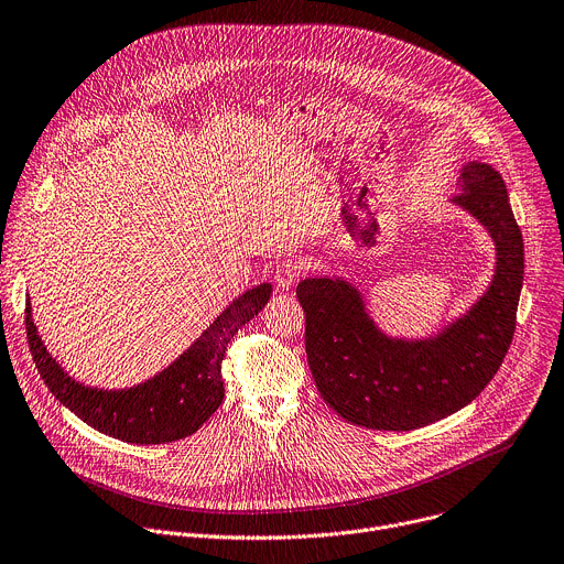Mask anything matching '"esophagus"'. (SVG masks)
I'll list each match as a JSON object with an SVG mask.
<instances>
[{
  "label": "esophagus",
  "instance_id": "obj_1",
  "mask_svg": "<svg viewBox=\"0 0 564 564\" xmlns=\"http://www.w3.org/2000/svg\"><path fill=\"white\" fill-rule=\"evenodd\" d=\"M304 273V267L302 262L297 260H282L275 269V284L282 289V291H289L297 280L300 275Z\"/></svg>",
  "mask_w": 564,
  "mask_h": 564
}]
</instances>
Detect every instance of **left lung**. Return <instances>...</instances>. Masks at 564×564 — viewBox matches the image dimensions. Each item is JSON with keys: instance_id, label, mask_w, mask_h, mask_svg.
I'll return each mask as SVG.
<instances>
[{"instance_id": "left-lung-1", "label": "left lung", "mask_w": 564, "mask_h": 564, "mask_svg": "<svg viewBox=\"0 0 564 564\" xmlns=\"http://www.w3.org/2000/svg\"><path fill=\"white\" fill-rule=\"evenodd\" d=\"M453 204L495 241V275L486 293L436 336H386L356 286L340 278H306L295 293L304 308L306 360L323 399L345 421L371 430H414L468 405L502 365L524 280V241L507 183L488 163L462 170Z\"/></svg>"}]
</instances>
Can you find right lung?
Masks as SVG:
<instances>
[{
    "label": "right lung",
    "instance_id": "1",
    "mask_svg": "<svg viewBox=\"0 0 564 564\" xmlns=\"http://www.w3.org/2000/svg\"><path fill=\"white\" fill-rule=\"evenodd\" d=\"M271 291L264 282L241 293L172 365L128 390H100L72 379L46 351L33 325L31 302H26V338L51 394L87 425L137 446L170 444L197 432L221 405L226 347L237 329L260 314Z\"/></svg>",
    "mask_w": 564,
    "mask_h": 564
}]
</instances>
